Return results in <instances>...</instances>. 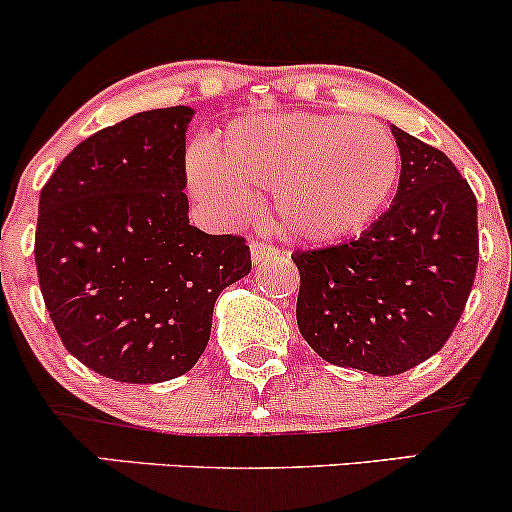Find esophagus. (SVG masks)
I'll use <instances>...</instances> for the list:
<instances>
[{"mask_svg":"<svg viewBox=\"0 0 512 512\" xmlns=\"http://www.w3.org/2000/svg\"><path fill=\"white\" fill-rule=\"evenodd\" d=\"M250 257L255 267H262V264H272L276 260H284L286 252L274 248V245L262 243V240H252L250 243Z\"/></svg>","mask_w":512,"mask_h":512,"instance_id":"34e87169","label":"esophagus"}]
</instances>
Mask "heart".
<instances>
[{
    "label": "heart",
    "mask_w": 512,
    "mask_h": 512,
    "mask_svg": "<svg viewBox=\"0 0 512 512\" xmlns=\"http://www.w3.org/2000/svg\"><path fill=\"white\" fill-rule=\"evenodd\" d=\"M399 146L378 122L344 115L238 117L192 158V187L209 207L245 216L252 190H272L281 231L339 243L383 214L399 185Z\"/></svg>",
    "instance_id": "1"
}]
</instances>
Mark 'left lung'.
<instances>
[{
    "label": "left lung",
    "mask_w": 512,
    "mask_h": 512,
    "mask_svg": "<svg viewBox=\"0 0 512 512\" xmlns=\"http://www.w3.org/2000/svg\"><path fill=\"white\" fill-rule=\"evenodd\" d=\"M402 156L392 207L356 240L293 252L296 320L317 356L397 375L438 354L479 262L477 197L443 151L392 125Z\"/></svg>",
    "instance_id": "1"
}]
</instances>
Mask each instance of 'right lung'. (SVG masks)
I'll return each mask as SVG.
<instances>
[{"label":"right lung","mask_w":512,"mask_h":512,"mask_svg":"<svg viewBox=\"0 0 512 512\" xmlns=\"http://www.w3.org/2000/svg\"><path fill=\"white\" fill-rule=\"evenodd\" d=\"M187 105L88 137L40 192L35 267L72 356L105 378L154 385L204 354L214 303L250 274L238 236L190 226Z\"/></svg>","instance_id":"add662e5"}]
</instances>
